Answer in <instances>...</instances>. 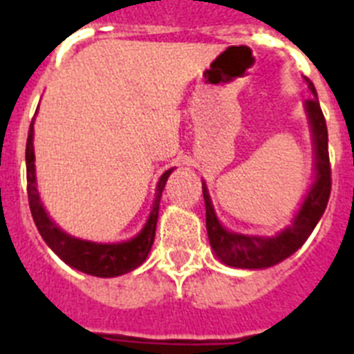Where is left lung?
<instances>
[{"label":"left lung","mask_w":354,"mask_h":354,"mask_svg":"<svg viewBox=\"0 0 354 354\" xmlns=\"http://www.w3.org/2000/svg\"><path fill=\"white\" fill-rule=\"evenodd\" d=\"M308 88L315 97L306 99L305 109L310 120L312 133H314L315 145V183L306 195L298 216L294 218L292 225L278 234L277 237H255L243 236L225 230L212 211L211 200L205 184H202L205 200V225H207V236L212 250L221 262L232 268L243 270H262L270 266L282 262L290 257L299 246L308 239L317 221L321 220L324 209L328 205L331 192V167L330 154H328V129L324 120L323 109L319 106L317 93L314 84L306 80Z\"/></svg>","instance_id":"obj_1"}]
</instances>
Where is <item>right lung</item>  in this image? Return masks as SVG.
I'll use <instances>...</instances> for the list:
<instances>
[{"instance_id": "1", "label": "right lung", "mask_w": 354, "mask_h": 354, "mask_svg": "<svg viewBox=\"0 0 354 354\" xmlns=\"http://www.w3.org/2000/svg\"><path fill=\"white\" fill-rule=\"evenodd\" d=\"M35 154H33V122L30 124L26 140V180H28V202H30V211L33 216L37 228H39L40 236L48 243L49 248L65 262V264L76 268L77 271H83L86 274L93 277L109 278L118 277V274L129 273L136 270L140 264H143L149 255L152 243L156 237V225H158L159 214V200L161 193L165 189L168 177L171 170H167L161 175L158 183V193H156V202L152 212H150L149 220L145 227L136 237L126 243H118V245H97L90 241H81L76 237L67 236L62 232L60 228L56 227L48 218L40 204L39 192L35 186Z\"/></svg>"}]
</instances>
